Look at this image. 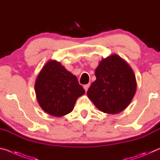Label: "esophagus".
I'll use <instances>...</instances> for the list:
<instances>
[{
	"label": "esophagus",
	"mask_w": 160,
	"mask_h": 160,
	"mask_svg": "<svg viewBox=\"0 0 160 160\" xmlns=\"http://www.w3.org/2000/svg\"><path fill=\"white\" fill-rule=\"evenodd\" d=\"M90 84H87V85H84V89H85V90L86 92L88 91V88H90Z\"/></svg>",
	"instance_id": "esophagus-1"
}]
</instances>
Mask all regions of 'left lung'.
I'll use <instances>...</instances> for the list:
<instances>
[{
  "label": "left lung",
  "mask_w": 160,
  "mask_h": 160,
  "mask_svg": "<svg viewBox=\"0 0 160 160\" xmlns=\"http://www.w3.org/2000/svg\"><path fill=\"white\" fill-rule=\"evenodd\" d=\"M97 79L87 94L94 105L107 113L122 112L136 91V80L131 68L116 54L102 59L95 70Z\"/></svg>",
  "instance_id": "1"
}]
</instances>
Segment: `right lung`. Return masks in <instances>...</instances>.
<instances>
[{"label":"right lung","instance_id":"1","mask_svg":"<svg viewBox=\"0 0 160 160\" xmlns=\"http://www.w3.org/2000/svg\"><path fill=\"white\" fill-rule=\"evenodd\" d=\"M34 88L40 107L54 116L71 112L78 97L85 92L77 78L56 61H48L43 67Z\"/></svg>","mask_w":160,"mask_h":160}]
</instances>
